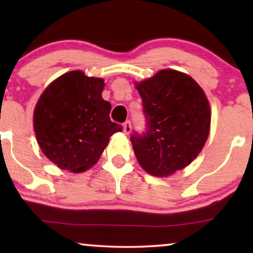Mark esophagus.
Masks as SVG:
<instances>
[{"instance_id":"34e87169","label":"esophagus","mask_w":253,"mask_h":253,"mask_svg":"<svg viewBox=\"0 0 253 253\" xmlns=\"http://www.w3.org/2000/svg\"><path fill=\"white\" fill-rule=\"evenodd\" d=\"M131 129H132V127H131V123L129 121H126V122L123 124V132L126 134H129L131 132Z\"/></svg>"}]
</instances>
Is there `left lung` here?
<instances>
[{
	"label": "left lung",
	"mask_w": 253,
	"mask_h": 253,
	"mask_svg": "<svg viewBox=\"0 0 253 253\" xmlns=\"http://www.w3.org/2000/svg\"><path fill=\"white\" fill-rule=\"evenodd\" d=\"M147 119L144 136L131 143L138 164L157 177H168L195 160L209 138L211 107L198 83L184 72L162 69L134 82Z\"/></svg>",
	"instance_id": "obj_1"
}]
</instances>
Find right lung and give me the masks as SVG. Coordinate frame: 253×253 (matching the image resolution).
<instances>
[{
  "mask_svg": "<svg viewBox=\"0 0 253 253\" xmlns=\"http://www.w3.org/2000/svg\"><path fill=\"white\" fill-rule=\"evenodd\" d=\"M105 81L69 71L41 93L33 129L41 152L58 168L81 174L99 161L110 137L122 126L110 121L112 105L102 99Z\"/></svg>",
  "mask_w": 253,
  "mask_h": 253,
  "instance_id": "1",
  "label": "right lung"
}]
</instances>
